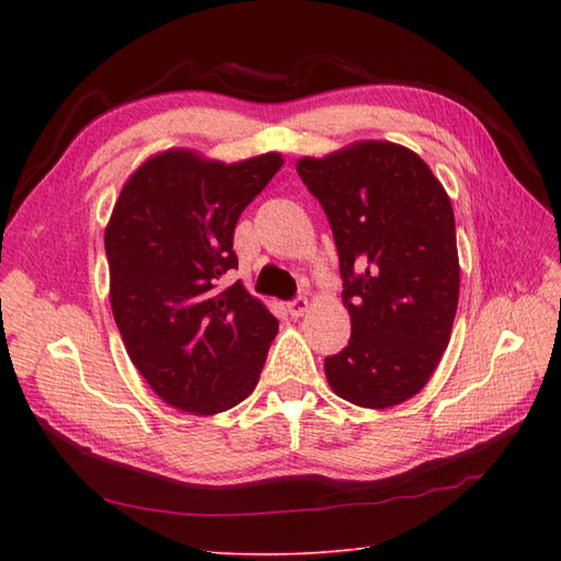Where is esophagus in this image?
<instances>
[{"instance_id": "1", "label": "esophagus", "mask_w": 561, "mask_h": 561, "mask_svg": "<svg viewBox=\"0 0 561 561\" xmlns=\"http://www.w3.org/2000/svg\"><path fill=\"white\" fill-rule=\"evenodd\" d=\"M287 311H289L291 318L304 316V313L308 311V299H306V296H296V299H291V301L287 304Z\"/></svg>"}]
</instances>
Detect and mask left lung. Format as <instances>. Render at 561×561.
Listing matches in <instances>:
<instances>
[{
  "label": "left lung",
  "mask_w": 561,
  "mask_h": 561,
  "mask_svg": "<svg viewBox=\"0 0 561 561\" xmlns=\"http://www.w3.org/2000/svg\"><path fill=\"white\" fill-rule=\"evenodd\" d=\"M330 221L352 337L325 359L330 388L383 410L416 396L448 347L460 267L453 207L428 165L390 141L296 163Z\"/></svg>",
  "instance_id": "1"
}]
</instances>
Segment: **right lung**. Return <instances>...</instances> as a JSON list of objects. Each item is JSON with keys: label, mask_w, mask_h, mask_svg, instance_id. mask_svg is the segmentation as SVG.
<instances>
[{"label": "right lung", "mask_w": 561, "mask_h": 561, "mask_svg": "<svg viewBox=\"0 0 561 561\" xmlns=\"http://www.w3.org/2000/svg\"><path fill=\"white\" fill-rule=\"evenodd\" d=\"M279 169V153L226 165L163 151L115 202L105 229L115 323L137 371L178 410L217 414L257 386L279 323L224 274L238 270V217Z\"/></svg>", "instance_id": "obj_1"}]
</instances>
